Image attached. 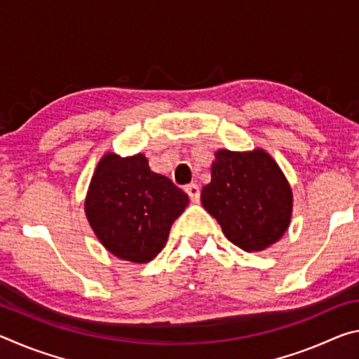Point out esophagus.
<instances>
[{"label":"esophagus","instance_id":"obj_1","mask_svg":"<svg viewBox=\"0 0 359 359\" xmlns=\"http://www.w3.org/2000/svg\"><path fill=\"white\" fill-rule=\"evenodd\" d=\"M185 191L188 196H190V199L193 203H198L199 201V194H201V190H199V187L196 184H190L185 187Z\"/></svg>","mask_w":359,"mask_h":359}]
</instances>
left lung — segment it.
<instances>
[{
	"instance_id": "8db88e82",
	"label": "left lung",
	"mask_w": 359,
	"mask_h": 359,
	"mask_svg": "<svg viewBox=\"0 0 359 359\" xmlns=\"http://www.w3.org/2000/svg\"><path fill=\"white\" fill-rule=\"evenodd\" d=\"M210 175L201 203L229 242L261 252L282 239L293 215V191L264 149L217 150Z\"/></svg>"
}]
</instances>
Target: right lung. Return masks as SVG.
Segmentation results:
<instances>
[{
    "instance_id": "obj_1",
    "label": "right lung",
    "mask_w": 359,
    "mask_h": 359,
    "mask_svg": "<svg viewBox=\"0 0 359 359\" xmlns=\"http://www.w3.org/2000/svg\"><path fill=\"white\" fill-rule=\"evenodd\" d=\"M190 203L187 193L150 169L144 154L102 155L85 196V217L101 245L123 261L145 264L166 245Z\"/></svg>"
}]
</instances>
